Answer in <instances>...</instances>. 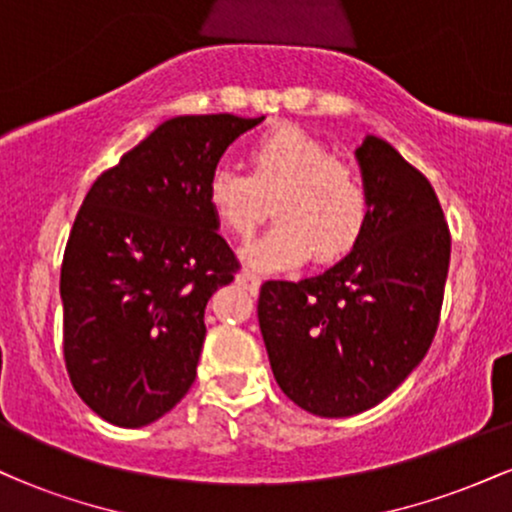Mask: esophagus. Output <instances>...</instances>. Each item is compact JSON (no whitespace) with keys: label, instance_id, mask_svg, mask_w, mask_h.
I'll return each mask as SVG.
<instances>
[{"label":"esophagus","instance_id":"1","mask_svg":"<svg viewBox=\"0 0 512 512\" xmlns=\"http://www.w3.org/2000/svg\"><path fill=\"white\" fill-rule=\"evenodd\" d=\"M238 281H240V284L248 286L250 291H257V289H260V286H262V276L255 274V272H250V269H245V272H240V274H238Z\"/></svg>","mask_w":512,"mask_h":512}]
</instances>
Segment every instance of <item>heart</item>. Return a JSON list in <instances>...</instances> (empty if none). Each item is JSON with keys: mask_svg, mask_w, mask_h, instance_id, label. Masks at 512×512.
Wrapping results in <instances>:
<instances>
[{"mask_svg": "<svg viewBox=\"0 0 512 512\" xmlns=\"http://www.w3.org/2000/svg\"><path fill=\"white\" fill-rule=\"evenodd\" d=\"M250 175L219 166L209 173L207 204L231 236L250 238L274 204L276 226L245 248V260L267 272L334 264L351 255L370 219V197L356 170L334 161L301 127L264 132L248 149Z\"/></svg>", "mask_w": 512, "mask_h": 512, "instance_id": "obj_1", "label": "heart"}]
</instances>
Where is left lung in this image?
Returning <instances> with one entry per match:
<instances>
[{"instance_id":"left-lung-1","label":"left lung","mask_w":512,"mask_h":512,"mask_svg":"<svg viewBox=\"0 0 512 512\" xmlns=\"http://www.w3.org/2000/svg\"><path fill=\"white\" fill-rule=\"evenodd\" d=\"M370 219L325 274L264 281L257 317L274 378L325 419L361 414L395 392L436 337L450 228L431 182L368 134L356 149Z\"/></svg>"}]
</instances>
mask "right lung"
Instances as JSON below:
<instances>
[{"mask_svg": "<svg viewBox=\"0 0 512 512\" xmlns=\"http://www.w3.org/2000/svg\"><path fill=\"white\" fill-rule=\"evenodd\" d=\"M262 120L173 117L88 190L64 248L62 344L76 395L110 424H151L195 383L204 308L240 269L207 180Z\"/></svg>", "mask_w": 512, "mask_h": 512, "instance_id": "1", "label": "right lung"}]
</instances>
